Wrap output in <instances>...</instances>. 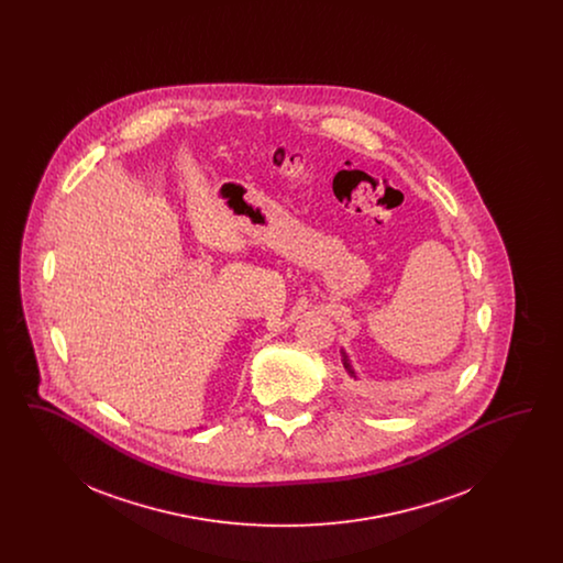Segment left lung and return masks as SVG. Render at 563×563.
Masks as SVG:
<instances>
[{
    "label": "left lung",
    "mask_w": 563,
    "mask_h": 563,
    "mask_svg": "<svg viewBox=\"0 0 563 563\" xmlns=\"http://www.w3.org/2000/svg\"><path fill=\"white\" fill-rule=\"evenodd\" d=\"M342 363H344V369L349 372L350 377H356V372H354V367H352V363H350L349 354H346V350L342 349Z\"/></svg>",
    "instance_id": "1"
}]
</instances>
